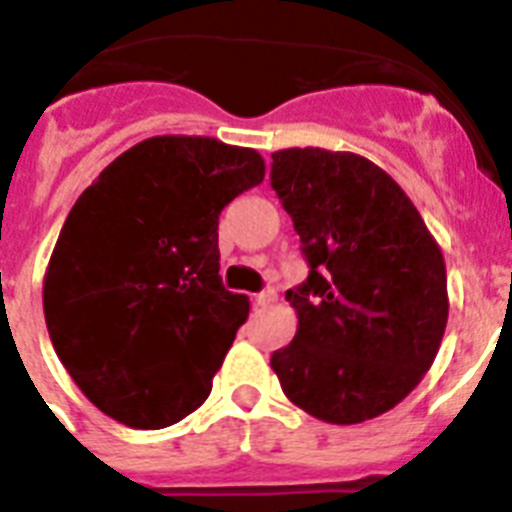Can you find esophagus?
Here are the masks:
<instances>
[{
    "label": "esophagus",
    "mask_w": 512,
    "mask_h": 512,
    "mask_svg": "<svg viewBox=\"0 0 512 512\" xmlns=\"http://www.w3.org/2000/svg\"><path fill=\"white\" fill-rule=\"evenodd\" d=\"M253 301H256V306H272L277 301V290L264 288L261 293H256V296H253Z\"/></svg>",
    "instance_id": "esophagus-1"
}]
</instances>
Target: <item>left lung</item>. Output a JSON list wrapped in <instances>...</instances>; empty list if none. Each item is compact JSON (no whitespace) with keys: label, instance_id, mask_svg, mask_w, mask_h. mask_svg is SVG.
Listing matches in <instances>:
<instances>
[{"label":"left lung","instance_id":"1","mask_svg":"<svg viewBox=\"0 0 512 512\" xmlns=\"http://www.w3.org/2000/svg\"><path fill=\"white\" fill-rule=\"evenodd\" d=\"M269 179L309 264L285 293L298 330L272 370L317 420L378 418L423 380L444 338L441 248L402 187L362 155L290 147L272 153Z\"/></svg>","mask_w":512,"mask_h":512}]
</instances>
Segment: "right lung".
I'll use <instances>...</instances> for the list:
<instances>
[{
	"instance_id": "add662e5",
	"label": "right lung",
	"mask_w": 512,
	"mask_h": 512,
	"mask_svg": "<svg viewBox=\"0 0 512 512\" xmlns=\"http://www.w3.org/2000/svg\"><path fill=\"white\" fill-rule=\"evenodd\" d=\"M261 182L251 147L150 137L79 195L49 259L44 320L108 418L158 431L208 399L251 309L222 285L219 214Z\"/></svg>"
}]
</instances>
